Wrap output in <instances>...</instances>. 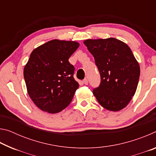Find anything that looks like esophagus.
<instances>
[{
    "instance_id": "esophagus-1",
    "label": "esophagus",
    "mask_w": 156,
    "mask_h": 156,
    "mask_svg": "<svg viewBox=\"0 0 156 156\" xmlns=\"http://www.w3.org/2000/svg\"><path fill=\"white\" fill-rule=\"evenodd\" d=\"M83 83L85 84V85H87V84H88V80L87 78H85V79H84L83 80Z\"/></svg>"
}]
</instances>
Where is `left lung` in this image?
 <instances>
[{
  "mask_svg": "<svg viewBox=\"0 0 156 156\" xmlns=\"http://www.w3.org/2000/svg\"><path fill=\"white\" fill-rule=\"evenodd\" d=\"M84 44L93 55L101 83L93 94L102 107L118 112L127 106L138 87L140 69L127 44L114 38L87 39Z\"/></svg>",
  "mask_w": 156,
  "mask_h": 156,
  "instance_id": "8db88e82",
  "label": "left lung"
}]
</instances>
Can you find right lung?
<instances>
[{
    "instance_id": "1",
    "label": "right lung",
    "mask_w": 156,
    "mask_h": 156,
    "mask_svg": "<svg viewBox=\"0 0 156 156\" xmlns=\"http://www.w3.org/2000/svg\"><path fill=\"white\" fill-rule=\"evenodd\" d=\"M79 46L76 41L54 39L31 53L23 74L29 96L41 110L57 113L72 102L79 84L69 58Z\"/></svg>"
}]
</instances>
